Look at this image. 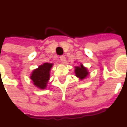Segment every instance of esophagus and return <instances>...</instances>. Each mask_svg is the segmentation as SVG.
Instances as JSON below:
<instances>
[{
  "mask_svg": "<svg viewBox=\"0 0 127 127\" xmlns=\"http://www.w3.org/2000/svg\"><path fill=\"white\" fill-rule=\"evenodd\" d=\"M60 60L61 61V62H63V63H64V62L66 61V58L64 57V56H61V57H60Z\"/></svg>",
  "mask_w": 127,
  "mask_h": 127,
  "instance_id": "1",
  "label": "esophagus"
}]
</instances>
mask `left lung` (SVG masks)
Instances as JSON below:
<instances>
[{"mask_svg": "<svg viewBox=\"0 0 127 127\" xmlns=\"http://www.w3.org/2000/svg\"><path fill=\"white\" fill-rule=\"evenodd\" d=\"M75 73L76 77H78L80 80L85 79L89 75L88 70L83 66L82 64H80V66H75Z\"/></svg>", "mask_w": 127, "mask_h": 127, "instance_id": "obj_1", "label": "left lung"}]
</instances>
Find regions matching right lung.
<instances>
[{"label":"right lung","instance_id":"right-lung-1","mask_svg":"<svg viewBox=\"0 0 127 127\" xmlns=\"http://www.w3.org/2000/svg\"><path fill=\"white\" fill-rule=\"evenodd\" d=\"M53 64H54L45 63L33 71L30 78L36 87L40 89H45L47 87L50 78V70Z\"/></svg>","mask_w":127,"mask_h":127}]
</instances>
